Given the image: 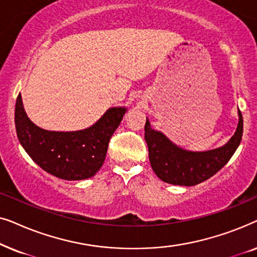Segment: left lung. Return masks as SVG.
I'll return each instance as SVG.
<instances>
[{
	"mask_svg": "<svg viewBox=\"0 0 257 257\" xmlns=\"http://www.w3.org/2000/svg\"><path fill=\"white\" fill-rule=\"evenodd\" d=\"M243 133V119L238 110V124L234 136L226 145L203 152H192L171 142L164 133L145 124V140L149 157L157 177L171 185L194 186L217 173L226 165L240 145Z\"/></svg>",
	"mask_w": 257,
	"mask_h": 257,
	"instance_id": "left-lung-1",
	"label": "left lung"
}]
</instances>
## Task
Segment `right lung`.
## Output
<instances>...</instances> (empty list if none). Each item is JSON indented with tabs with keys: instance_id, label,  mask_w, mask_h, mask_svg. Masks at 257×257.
<instances>
[{
	"instance_id": "right-lung-1",
	"label": "right lung",
	"mask_w": 257,
	"mask_h": 257,
	"mask_svg": "<svg viewBox=\"0 0 257 257\" xmlns=\"http://www.w3.org/2000/svg\"><path fill=\"white\" fill-rule=\"evenodd\" d=\"M125 112L126 107L108 108L96 124L80 131H47L28 118L20 93L15 126L21 145L42 170L64 180H84L103 166L108 142Z\"/></svg>"
}]
</instances>
